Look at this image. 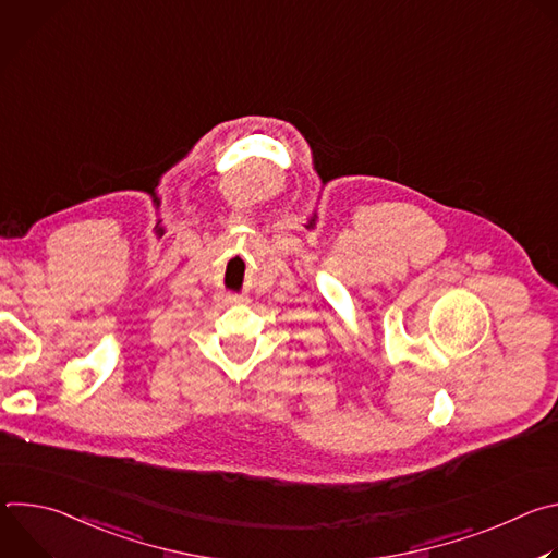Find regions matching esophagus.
<instances>
[{"label":"esophagus","instance_id":"1","mask_svg":"<svg viewBox=\"0 0 558 558\" xmlns=\"http://www.w3.org/2000/svg\"><path fill=\"white\" fill-rule=\"evenodd\" d=\"M218 302H220L222 306H231V304H241L243 298H238V295H222Z\"/></svg>","mask_w":558,"mask_h":558}]
</instances>
